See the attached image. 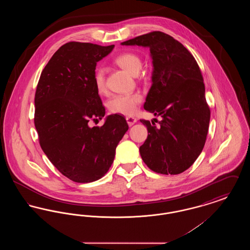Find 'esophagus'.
<instances>
[{"instance_id":"1","label":"esophagus","mask_w":250,"mask_h":250,"mask_svg":"<svg viewBox=\"0 0 250 250\" xmlns=\"http://www.w3.org/2000/svg\"><path fill=\"white\" fill-rule=\"evenodd\" d=\"M125 119H126V122H127V124H128V125H129V126L133 125L135 123H137V119H136V118H134V117H131V116L126 117Z\"/></svg>"}]
</instances>
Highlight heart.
<instances>
[{"label":"heart","instance_id":"obj_1","mask_svg":"<svg viewBox=\"0 0 250 250\" xmlns=\"http://www.w3.org/2000/svg\"><path fill=\"white\" fill-rule=\"evenodd\" d=\"M115 63L121 68L136 76L142 68L143 62L139 55L134 52H124L115 58ZM94 83L95 89L99 94L107 92V85L105 80V72L102 68H97L94 75ZM143 101V96L135 93L127 95H113L107 102V107L110 112L123 115H132L136 112L138 105Z\"/></svg>","mask_w":250,"mask_h":250}]
</instances>
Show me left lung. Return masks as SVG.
<instances>
[{"label": "left lung", "mask_w": 250, "mask_h": 250, "mask_svg": "<svg viewBox=\"0 0 250 250\" xmlns=\"http://www.w3.org/2000/svg\"><path fill=\"white\" fill-rule=\"evenodd\" d=\"M122 45L149 47L153 58V84L144 108L162 121L156 126L141 119L148 130L140 147L143 162L156 173H182L201 155L209 128L211 111L200 66L188 48L159 31Z\"/></svg>", "instance_id": "8db88e82"}]
</instances>
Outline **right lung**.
I'll return each instance as SVG.
<instances>
[{"mask_svg":"<svg viewBox=\"0 0 250 250\" xmlns=\"http://www.w3.org/2000/svg\"><path fill=\"white\" fill-rule=\"evenodd\" d=\"M113 48L75 41L62 45L36 87L34 120L39 144L60 172L76 183L102 178L128 130L119 114L108 115L102 126L88 125L105 115L94 75L96 62Z\"/></svg>","mask_w":250,"mask_h":250,"instance_id":"add662e5","label":"right lung"}]
</instances>
